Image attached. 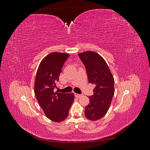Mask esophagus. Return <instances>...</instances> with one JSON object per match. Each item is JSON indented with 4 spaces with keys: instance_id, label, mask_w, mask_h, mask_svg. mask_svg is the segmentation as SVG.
I'll list each match as a JSON object with an SVG mask.
<instances>
[{
    "instance_id": "1",
    "label": "esophagus",
    "mask_w": 150,
    "mask_h": 150,
    "mask_svg": "<svg viewBox=\"0 0 150 150\" xmlns=\"http://www.w3.org/2000/svg\"><path fill=\"white\" fill-rule=\"evenodd\" d=\"M74 96H75V97L78 98H79L81 97H82V95L79 94H77V93H74Z\"/></svg>"
}]
</instances>
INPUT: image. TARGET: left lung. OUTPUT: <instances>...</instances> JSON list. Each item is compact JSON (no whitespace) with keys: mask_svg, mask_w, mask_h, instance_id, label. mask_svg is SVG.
<instances>
[{"mask_svg":"<svg viewBox=\"0 0 150 150\" xmlns=\"http://www.w3.org/2000/svg\"><path fill=\"white\" fill-rule=\"evenodd\" d=\"M78 55L85 66L89 83L95 84L84 115L89 120H98L106 114L110 108L115 94V80L107 63L98 53L86 51Z\"/></svg>","mask_w":150,"mask_h":150,"instance_id":"1","label":"left lung"}]
</instances>
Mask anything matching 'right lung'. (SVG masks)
<instances>
[{
	"mask_svg": "<svg viewBox=\"0 0 150 150\" xmlns=\"http://www.w3.org/2000/svg\"><path fill=\"white\" fill-rule=\"evenodd\" d=\"M68 54L52 52L40 62L36 72L34 93L45 115L54 122L66 119L74 99V93L54 92Z\"/></svg>",
	"mask_w": 150,
	"mask_h": 150,
	"instance_id": "1",
	"label": "right lung"
}]
</instances>
